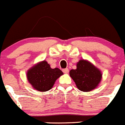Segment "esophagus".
<instances>
[{"label": "esophagus", "instance_id": "esophagus-1", "mask_svg": "<svg viewBox=\"0 0 125 125\" xmlns=\"http://www.w3.org/2000/svg\"><path fill=\"white\" fill-rule=\"evenodd\" d=\"M62 71L63 73H65V74H67V73H69V69H63L62 70Z\"/></svg>", "mask_w": 125, "mask_h": 125}]
</instances>
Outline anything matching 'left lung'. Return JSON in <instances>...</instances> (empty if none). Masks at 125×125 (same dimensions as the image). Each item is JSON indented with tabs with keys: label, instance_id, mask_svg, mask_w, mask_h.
I'll return each instance as SVG.
<instances>
[{
	"label": "left lung",
	"instance_id": "obj_1",
	"mask_svg": "<svg viewBox=\"0 0 125 125\" xmlns=\"http://www.w3.org/2000/svg\"><path fill=\"white\" fill-rule=\"evenodd\" d=\"M70 76L79 90L87 92L98 85L101 81L102 73L90 62L81 60L77 63V69L70 71Z\"/></svg>",
	"mask_w": 125,
	"mask_h": 125
}]
</instances>
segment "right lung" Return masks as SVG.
<instances>
[{"mask_svg":"<svg viewBox=\"0 0 125 125\" xmlns=\"http://www.w3.org/2000/svg\"><path fill=\"white\" fill-rule=\"evenodd\" d=\"M62 75L63 72L60 69H51L46 61H43L29 70L27 79L35 90L46 92L53 87L56 79Z\"/></svg>","mask_w":125,"mask_h":125,"instance_id":"right-lung-1","label":"right lung"}]
</instances>
